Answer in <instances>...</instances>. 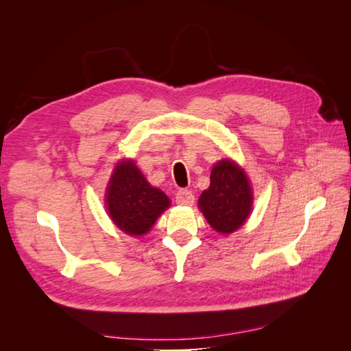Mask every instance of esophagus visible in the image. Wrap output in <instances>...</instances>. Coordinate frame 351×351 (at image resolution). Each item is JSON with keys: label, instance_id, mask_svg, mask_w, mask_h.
Returning a JSON list of instances; mask_svg holds the SVG:
<instances>
[{"label": "esophagus", "instance_id": "34e87169", "mask_svg": "<svg viewBox=\"0 0 351 351\" xmlns=\"http://www.w3.org/2000/svg\"><path fill=\"white\" fill-rule=\"evenodd\" d=\"M176 202L180 205H193L195 195L187 189H180L176 195Z\"/></svg>", "mask_w": 351, "mask_h": 351}]
</instances>
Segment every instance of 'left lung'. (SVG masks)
I'll return each instance as SVG.
<instances>
[{
    "label": "left lung",
    "mask_w": 351,
    "mask_h": 351,
    "mask_svg": "<svg viewBox=\"0 0 351 351\" xmlns=\"http://www.w3.org/2000/svg\"><path fill=\"white\" fill-rule=\"evenodd\" d=\"M197 205L217 232H234L246 222L253 205L246 173L231 159H221L212 168L210 184L200 195Z\"/></svg>",
    "instance_id": "8db88e82"
}]
</instances>
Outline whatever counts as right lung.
Wrapping results in <instances>:
<instances>
[{"label": "right lung", "instance_id": "add662e5", "mask_svg": "<svg viewBox=\"0 0 351 351\" xmlns=\"http://www.w3.org/2000/svg\"><path fill=\"white\" fill-rule=\"evenodd\" d=\"M169 204L168 196L147 183L130 159L115 165L105 192V206L114 224L125 234H146Z\"/></svg>", "mask_w": 351, "mask_h": 351}]
</instances>
